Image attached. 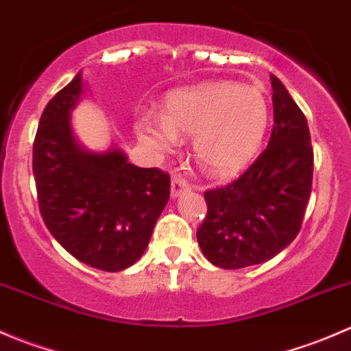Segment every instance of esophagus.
<instances>
[{
	"label": "esophagus",
	"mask_w": 351,
	"mask_h": 351,
	"mask_svg": "<svg viewBox=\"0 0 351 351\" xmlns=\"http://www.w3.org/2000/svg\"><path fill=\"white\" fill-rule=\"evenodd\" d=\"M186 190H190L189 182H186L185 178H182L180 175L173 176V180H171V197L178 198L183 192H186Z\"/></svg>",
	"instance_id": "34e87169"
}]
</instances>
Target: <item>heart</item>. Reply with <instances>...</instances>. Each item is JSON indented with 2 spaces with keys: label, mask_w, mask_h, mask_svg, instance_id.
Instances as JSON below:
<instances>
[{
  "label": "heart",
  "mask_w": 351,
  "mask_h": 351,
  "mask_svg": "<svg viewBox=\"0 0 351 351\" xmlns=\"http://www.w3.org/2000/svg\"><path fill=\"white\" fill-rule=\"evenodd\" d=\"M268 125V105L258 88L231 81L197 84L166 97L165 112L137 119L141 143L156 156L173 153L193 136V154L210 175H232L256 154Z\"/></svg>",
  "instance_id": "1"
}]
</instances>
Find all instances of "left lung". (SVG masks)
<instances>
[{
    "label": "left lung",
    "mask_w": 351,
    "mask_h": 351,
    "mask_svg": "<svg viewBox=\"0 0 351 351\" xmlns=\"http://www.w3.org/2000/svg\"><path fill=\"white\" fill-rule=\"evenodd\" d=\"M274 129L267 149L231 185L205 192L197 241L226 270L277 256L299 234L313 186L314 153L302 110L271 74Z\"/></svg>",
    "instance_id": "left-lung-1"
}]
</instances>
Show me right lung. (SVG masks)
Segmentation results:
<instances>
[{"label": "right lung", "mask_w": 351, "mask_h": 351, "mask_svg": "<svg viewBox=\"0 0 351 351\" xmlns=\"http://www.w3.org/2000/svg\"><path fill=\"white\" fill-rule=\"evenodd\" d=\"M84 93L81 71L44 108L34 143V176L45 226L67 253L104 271L144 254L169 198V175L139 168L120 147L90 151L71 112Z\"/></svg>", "instance_id": "add662e5"}]
</instances>
